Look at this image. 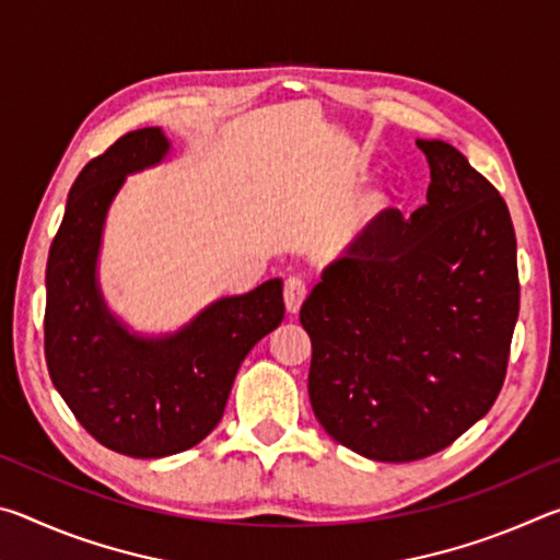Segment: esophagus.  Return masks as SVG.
Wrapping results in <instances>:
<instances>
[{
  "mask_svg": "<svg viewBox=\"0 0 560 560\" xmlns=\"http://www.w3.org/2000/svg\"><path fill=\"white\" fill-rule=\"evenodd\" d=\"M306 283H303L299 277H289L287 283H283V303H287L289 314H299L303 299H306Z\"/></svg>",
  "mask_w": 560,
  "mask_h": 560,
  "instance_id": "esophagus-1",
  "label": "esophagus"
}]
</instances>
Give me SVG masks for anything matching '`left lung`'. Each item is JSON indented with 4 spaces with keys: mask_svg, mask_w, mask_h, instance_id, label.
Here are the masks:
<instances>
[{
    "mask_svg": "<svg viewBox=\"0 0 560 560\" xmlns=\"http://www.w3.org/2000/svg\"><path fill=\"white\" fill-rule=\"evenodd\" d=\"M428 205L385 210L328 264L301 306L308 397L324 430L377 462L440 452L504 385L518 318L516 234L504 197L444 140Z\"/></svg>",
    "mask_w": 560,
    "mask_h": 560,
    "instance_id": "left-lung-1",
    "label": "left lung"
}]
</instances>
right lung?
Segmentation results:
<instances>
[{
	"label": "right lung",
	"mask_w": 560,
	"mask_h": 560,
	"mask_svg": "<svg viewBox=\"0 0 560 560\" xmlns=\"http://www.w3.org/2000/svg\"><path fill=\"white\" fill-rule=\"evenodd\" d=\"M160 128L118 138L81 170L46 264L44 353L51 383L91 438L138 459L195 447L222 420L246 353L283 320L281 279L220 299L170 336L110 314L96 279L103 222L126 175L163 163Z\"/></svg>",
	"instance_id": "add662e5"
}]
</instances>
